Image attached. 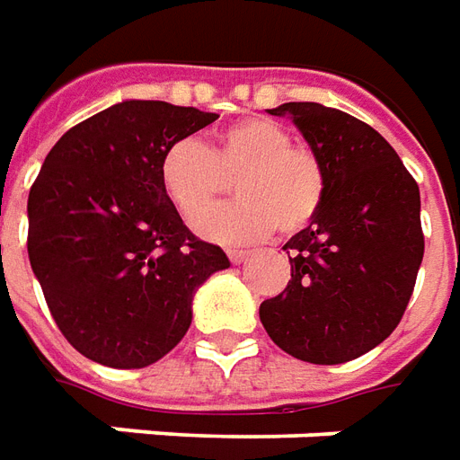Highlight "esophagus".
<instances>
[{
    "label": "esophagus",
    "mask_w": 460,
    "mask_h": 460,
    "mask_svg": "<svg viewBox=\"0 0 460 460\" xmlns=\"http://www.w3.org/2000/svg\"><path fill=\"white\" fill-rule=\"evenodd\" d=\"M227 257H230V262L240 265L243 260H247V257H250V252H247V250H237V247H233V250H227Z\"/></svg>",
    "instance_id": "obj_1"
}]
</instances>
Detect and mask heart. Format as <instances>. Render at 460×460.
Wrapping results in <instances>:
<instances>
[{"label": "heart", "instance_id": "heart-1", "mask_svg": "<svg viewBox=\"0 0 460 460\" xmlns=\"http://www.w3.org/2000/svg\"><path fill=\"white\" fill-rule=\"evenodd\" d=\"M163 190L193 217L229 190L241 198L195 217V230L215 243H255L272 230L297 235L314 223L327 198V168L314 148L292 143L272 119H245L215 136L208 148L198 138H178L161 155Z\"/></svg>", "mask_w": 460, "mask_h": 460}]
</instances>
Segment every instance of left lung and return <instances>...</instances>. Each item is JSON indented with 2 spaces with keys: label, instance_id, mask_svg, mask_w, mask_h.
Masks as SVG:
<instances>
[{
  "label": "left lung",
  "instance_id": "8db88e82",
  "mask_svg": "<svg viewBox=\"0 0 460 460\" xmlns=\"http://www.w3.org/2000/svg\"><path fill=\"white\" fill-rule=\"evenodd\" d=\"M292 116L327 168L314 223L289 237L292 279L260 305L279 349L309 364H344L392 334L423 260L421 195L384 136L340 109L292 101Z\"/></svg>",
  "mask_w": 460,
  "mask_h": 460
}]
</instances>
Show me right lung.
Listing matches in <instances>:
<instances>
[{"mask_svg": "<svg viewBox=\"0 0 460 460\" xmlns=\"http://www.w3.org/2000/svg\"><path fill=\"white\" fill-rule=\"evenodd\" d=\"M217 113L123 101L57 141L29 190L27 250L68 344L113 369H143L190 327L193 292L230 267L163 190V151Z\"/></svg>", "mask_w": 460, "mask_h": 460, "instance_id": "1", "label": "right lung"}]
</instances>
